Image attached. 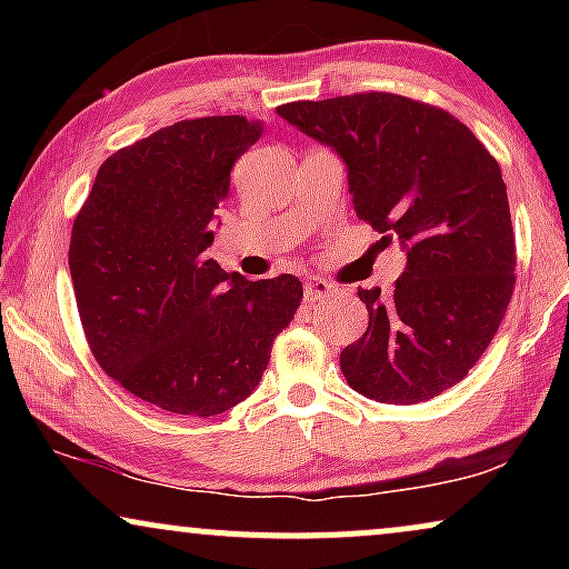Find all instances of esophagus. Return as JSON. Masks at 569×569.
I'll list each match as a JSON object with an SVG mask.
<instances>
[{"mask_svg":"<svg viewBox=\"0 0 569 569\" xmlns=\"http://www.w3.org/2000/svg\"><path fill=\"white\" fill-rule=\"evenodd\" d=\"M306 300L313 302V300H321V298H329V295L337 292V287L326 282V279H308L306 282Z\"/></svg>","mask_w":569,"mask_h":569,"instance_id":"1","label":"esophagus"}]
</instances>
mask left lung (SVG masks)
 Segmentation results:
<instances>
[{
	"mask_svg": "<svg viewBox=\"0 0 569 569\" xmlns=\"http://www.w3.org/2000/svg\"><path fill=\"white\" fill-rule=\"evenodd\" d=\"M277 113L337 150L357 217L407 251L391 292L357 290L370 321L339 357L347 383L380 403H419L461 383L516 287L497 160L456 116L393 92L298 100Z\"/></svg>",
	"mask_w": 569,
	"mask_h": 569,
	"instance_id": "8db88e82",
	"label": "left lung"
}]
</instances>
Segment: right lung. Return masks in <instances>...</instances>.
<instances>
[{
  "label": "right lung",
  "instance_id": "right-lung-1",
  "mask_svg": "<svg viewBox=\"0 0 569 569\" xmlns=\"http://www.w3.org/2000/svg\"><path fill=\"white\" fill-rule=\"evenodd\" d=\"M246 116L178 121L113 152L74 217L69 274L100 368L137 399L214 417L253 393L302 282L228 274L214 209L236 160L261 137Z\"/></svg>",
  "mask_w": 569,
  "mask_h": 569
}]
</instances>
